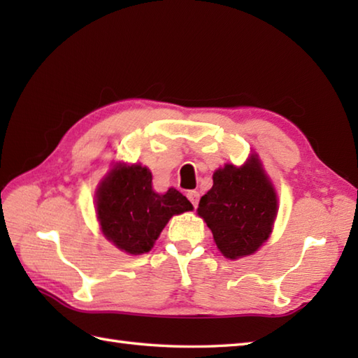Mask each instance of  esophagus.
I'll return each mask as SVG.
<instances>
[{
  "instance_id": "34e87169",
  "label": "esophagus",
  "mask_w": 358,
  "mask_h": 358,
  "mask_svg": "<svg viewBox=\"0 0 358 358\" xmlns=\"http://www.w3.org/2000/svg\"><path fill=\"white\" fill-rule=\"evenodd\" d=\"M187 199L194 204V208L199 206V201H200V194L196 191H189L187 192Z\"/></svg>"
}]
</instances>
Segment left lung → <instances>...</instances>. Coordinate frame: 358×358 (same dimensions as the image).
Wrapping results in <instances>:
<instances>
[{"instance_id": "obj_1", "label": "left lung", "mask_w": 358, "mask_h": 358, "mask_svg": "<svg viewBox=\"0 0 358 358\" xmlns=\"http://www.w3.org/2000/svg\"><path fill=\"white\" fill-rule=\"evenodd\" d=\"M214 185L199 204V215L226 258L252 255L269 238L278 201L257 154L243 166L224 164L214 172Z\"/></svg>"}]
</instances>
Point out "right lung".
Returning a JSON list of instances; mask_svg holds the SVG:
<instances>
[{
    "instance_id": "add662e5",
    "label": "right lung",
    "mask_w": 358,
    "mask_h": 358,
    "mask_svg": "<svg viewBox=\"0 0 358 358\" xmlns=\"http://www.w3.org/2000/svg\"><path fill=\"white\" fill-rule=\"evenodd\" d=\"M96 217L106 238L131 255L154 248L167 222L194 206L177 189L157 194L146 166L117 163L96 189Z\"/></svg>"
}]
</instances>
